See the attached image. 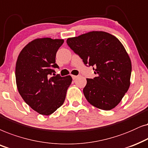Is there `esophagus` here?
<instances>
[{
  "mask_svg": "<svg viewBox=\"0 0 148 148\" xmlns=\"http://www.w3.org/2000/svg\"><path fill=\"white\" fill-rule=\"evenodd\" d=\"M78 77V76H76V75H72V79L73 80H75L76 78Z\"/></svg>",
  "mask_w": 148,
  "mask_h": 148,
  "instance_id": "esophagus-1",
  "label": "esophagus"
}]
</instances>
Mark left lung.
I'll list each match as a JSON object with an SVG mask.
<instances>
[{
    "label": "left lung",
    "mask_w": 148,
    "mask_h": 148,
    "mask_svg": "<svg viewBox=\"0 0 148 148\" xmlns=\"http://www.w3.org/2000/svg\"><path fill=\"white\" fill-rule=\"evenodd\" d=\"M66 42L97 74L92 79L86 78L83 88L88 103L103 110L115 108L129 89L132 70L131 60L122 43L102 31L69 38Z\"/></svg>",
    "instance_id": "obj_1"
}]
</instances>
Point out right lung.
Wrapping results in <instances>:
<instances>
[{
	"instance_id": "obj_1",
	"label": "right lung",
	"mask_w": 148,
	"mask_h": 148,
	"mask_svg": "<svg viewBox=\"0 0 148 148\" xmlns=\"http://www.w3.org/2000/svg\"><path fill=\"white\" fill-rule=\"evenodd\" d=\"M63 39H35L23 48L17 58L15 78L18 91L31 108L42 115H50L64 103L70 76L55 74L57 51ZM54 75L52 77L51 75Z\"/></svg>"
}]
</instances>
